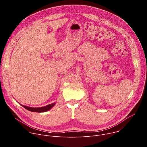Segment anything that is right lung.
<instances>
[{
  "mask_svg": "<svg viewBox=\"0 0 147 147\" xmlns=\"http://www.w3.org/2000/svg\"><path fill=\"white\" fill-rule=\"evenodd\" d=\"M55 103H53L52 104H49L47 106L44 107H41V108H31L29 107H27V106H24V105H22L26 109H27L28 111H31V112H47L48 111H49V109H51L54 105H55Z\"/></svg>",
  "mask_w": 147,
  "mask_h": 147,
  "instance_id": "add662e5",
  "label": "right lung"
}]
</instances>
